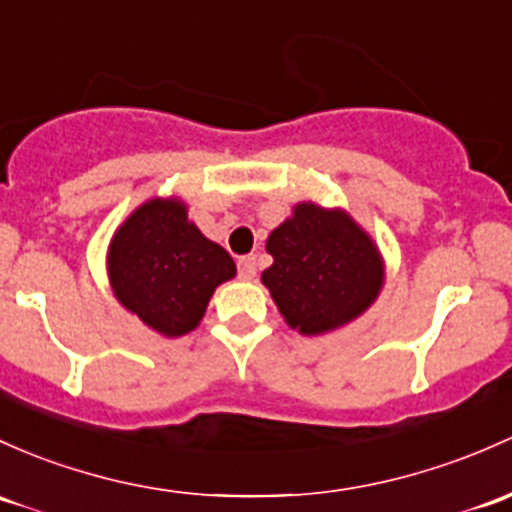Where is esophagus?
Listing matches in <instances>:
<instances>
[{"label":"esophagus","mask_w":512,"mask_h":512,"mask_svg":"<svg viewBox=\"0 0 512 512\" xmlns=\"http://www.w3.org/2000/svg\"><path fill=\"white\" fill-rule=\"evenodd\" d=\"M238 272L240 279H255L257 274V257L255 255H245L238 260Z\"/></svg>","instance_id":"1"}]
</instances>
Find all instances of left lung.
Instances as JSON below:
<instances>
[{"mask_svg":"<svg viewBox=\"0 0 512 512\" xmlns=\"http://www.w3.org/2000/svg\"><path fill=\"white\" fill-rule=\"evenodd\" d=\"M272 265L262 272L279 314L304 336L358 319L385 282L373 238L341 208L297 203L267 238Z\"/></svg>","mask_w":512,"mask_h":512,"instance_id":"8db88e82","label":"left lung"}]
</instances>
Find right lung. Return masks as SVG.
<instances>
[{
  "instance_id": "right-lung-1",
  "label": "right lung",
  "mask_w": 512,
  "mask_h": 512,
  "mask_svg": "<svg viewBox=\"0 0 512 512\" xmlns=\"http://www.w3.org/2000/svg\"><path fill=\"white\" fill-rule=\"evenodd\" d=\"M107 274L117 301L166 338L201 324L235 262L188 220L179 198H149L112 235Z\"/></svg>"
}]
</instances>
